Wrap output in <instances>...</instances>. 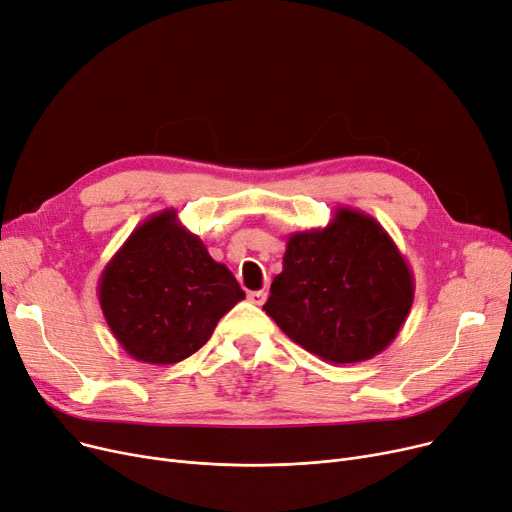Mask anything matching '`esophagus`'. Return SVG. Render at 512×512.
Listing matches in <instances>:
<instances>
[{"mask_svg": "<svg viewBox=\"0 0 512 512\" xmlns=\"http://www.w3.org/2000/svg\"><path fill=\"white\" fill-rule=\"evenodd\" d=\"M247 299H249L253 305H263L265 299H268V293H265V291H251V293L247 295Z\"/></svg>", "mask_w": 512, "mask_h": 512, "instance_id": "1", "label": "esophagus"}]
</instances>
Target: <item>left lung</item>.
Masks as SVG:
<instances>
[{"instance_id": "1", "label": "left lung", "mask_w": 512, "mask_h": 512, "mask_svg": "<svg viewBox=\"0 0 512 512\" xmlns=\"http://www.w3.org/2000/svg\"><path fill=\"white\" fill-rule=\"evenodd\" d=\"M263 305L288 339L328 364L385 351L414 301L406 257L374 217L337 207L326 228L288 234Z\"/></svg>"}]
</instances>
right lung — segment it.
Segmentation results:
<instances>
[{
  "mask_svg": "<svg viewBox=\"0 0 512 512\" xmlns=\"http://www.w3.org/2000/svg\"><path fill=\"white\" fill-rule=\"evenodd\" d=\"M98 299L133 360L167 366L201 349L244 293L177 211L165 209L142 221L106 263Z\"/></svg>",
  "mask_w": 512,
  "mask_h": 512,
  "instance_id": "1",
  "label": "right lung"
}]
</instances>
